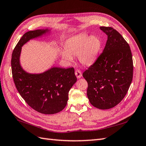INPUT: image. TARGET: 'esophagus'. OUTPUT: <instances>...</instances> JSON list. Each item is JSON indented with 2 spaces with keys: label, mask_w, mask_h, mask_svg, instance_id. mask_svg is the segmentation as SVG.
Segmentation results:
<instances>
[{
  "label": "esophagus",
  "mask_w": 146,
  "mask_h": 146,
  "mask_svg": "<svg viewBox=\"0 0 146 146\" xmlns=\"http://www.w3.org/2000/svg\"><path fill=\"white\" fill-rule=\"evenodd\" d=\"M75 74H76V77H77V78H80L82 77V72L80 71V70H78V69L76 70V71H75Z\"/></svg>",
  "instance_id": "34e87169"
}]
</instances>
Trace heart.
Returning a JSON list of instances; mask_svg holds the SVG:
<instances>
[{
	"mask_svg": "<svg viewBox=\"0 0 146 146\" xmlns=\"http://www.w3.org/2000/svg\"><path fill=\"white\" fill-rule=\"evenodd\" d=\"M101 46V41L98 37L79 35L66 42L65 50L61 52V56L66 61H72L73 56H78L81 64L90 66L97 59Z\"/></svg>",
	"mask_w": 146,
	"mask_h": 146,
	"instance_id": "1",
	"label": "heart"
}]
</instances>
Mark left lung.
Listing matches in <instances>:
<instances>
[{"label":"left lung","mask_w":146,"mask_h":146,"mask_svg":"<svg viewBox=\"0 0 146 146\" xmlns=\"http://www.w3.org/2000/svg\"><path fill=\"white\" fill-rule=\"evenodd\" d=\"M108 39L103 52L83 73L87 96L94 107L113 108L124 98L133 78V64L129 44L112 27H100Z\"/></svg>","instance_id":"obj_1"}]
</instances>
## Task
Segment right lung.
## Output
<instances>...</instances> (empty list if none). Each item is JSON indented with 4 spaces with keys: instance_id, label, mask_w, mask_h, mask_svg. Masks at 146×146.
I'll return each mask as SVG.
<instances>
[{
    "instance_id": "1",
    "label": "right lung",
    "mask_w": 146,
    "mask_h": 146,
    "mask_svg": "<svg viewBox=\"0 0 146 146\" xmlns=\"http://www.w3.org/2000/svg\"><path fill=\"white\" fill-rule=\"evenodd\" d=\"M48 29L36 30L25 33L12 53L11 70L16 89L31 108L45 114L58 113L64 108L69 91L77 82L74 68L53 67L41 74H30L20 64L22 47L29 40L41 36Z\"/></svg>"
}]
</instances>
